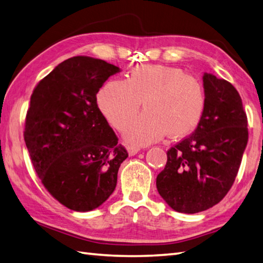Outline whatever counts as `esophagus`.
<instances>
[{
  "label": "esophagus",
  "mask_w": 263,
  "mask_h": 263,
  "mask_svg": "<svg viewBox=\"0 0 263 263\" xmlns=\"http://www.w3.org/2000/svg\"><path fill=\"white\" fill-rule=\"evenodd\" d=\"M127 151H128V153H129V155H135L138 153L139 151H141V148H139L138 146H135V145H128Z\"/></svg>",
  "instance_id": "obj_1"
}]
</instances>
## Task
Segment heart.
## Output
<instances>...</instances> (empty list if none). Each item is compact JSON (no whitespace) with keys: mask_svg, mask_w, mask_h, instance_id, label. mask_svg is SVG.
<instances>
[{"mask_svg":"<svg viewBox=\"0 0 263 263\" xmlns=\"http://www.w3.org/2000/svg\"><path fill=\"white\" fill-rule=\"evenodd\" d=\"M144 101L145 114L126 133L128 141L145 145L167 133L173 138L188 135L205 111L201 82L182 69L164 65H139L126 80H110L98 92L97 102L104 118L118 132L135 119Z\"/></svg>","mask_w":263,"mask_h":263,"instance_id":"heart-1","label":"heart"}]
</instances>
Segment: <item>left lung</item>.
<instances>
[{
    "mask_svg": "<svg viewBox=\"0 0 263 263\" xmlns=\"http://www.w3.org/2000/svg\"><path fill=\"white\" fill-rule=\"evenodd\" d=\"M205 111L196 130L166 152L157 191L172 209L195 214L215 206L232 188L248 144V117L229 81L203 75Z\"/></svg>",
    "mask_w": 263,
    "mask_h": 263,
    "instance_id": "obj_1",
    "label": "left lung"
}]
</instances>
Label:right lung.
I'll use <instances>...</instances> for the list:
<instances>
[{
  "label": "right lung",
  "mask_w": 263,
  "mask_h": 263,
  "mask_svg": "<svg viewBox=\"0 0 263 263\" xmlns=\"http://www.w3.org/2000/svg\"><path fill=\"white\" fill-rule=\"evenodd\" d=\"M117 72L102 60L75 56L40 80L30 98L23 137L32 165L46 190L75 212L108 199L128 157L97 103Z\"/></svg>",
  "instance_id": "obj_1"
}]
</instances>
